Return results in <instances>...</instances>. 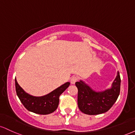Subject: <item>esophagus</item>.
<instances>
[{
    "mask_svg": "<svg viewBox=\"0 0 135 135\" xmlns=\"http://www.w3.org/2000/svg\"><path fill=\"white\" fill-rule=\"evenodd\" d=\"M78 80V77L77 76H73L70 80V83L72 84H74Z\"/></svg>",
    "mask_w": 135,
    "mask_h": 135,
    "instance_id": "34e87169",
    "label": "esophagus"
}]
</instances>
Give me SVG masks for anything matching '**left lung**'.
Segmentation results:
<instances>
[{"label":"left lung","instance_id":"1","mask_svg":"<svg viewBox=\"0 0 135 135\" xmlns=\"http://www.w3.org/2000/svg\"><path fill=\"white\" fill-rule=\"evenodd\" d=\"M78 89L77 103L80 110L88 115H98L107 112L115 103L120 93V77L117 72V76L112 86L104 91L93 89L83 80L75 83Z\"/></svg>","mask_w":135,"mask_h":135}]
</instances>
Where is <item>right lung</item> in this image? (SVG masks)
<instances>
[{"label": "right lung", "instance_id": "right-lung-1", "mask_svg": "<svg viewBox=\"0 0 135 135\" xmlns=\"http://www.w3.org/2000/svg\"><path fill=\"white\" fill-rule=\"evenodd\" d=\"M70 84L69 82L63 84L44 96L34 97L23 90L15 78L16 94L22 104L30 112L41 115H46L55 112L58 107L60 94L66 90Z\"/></svg>", "mask_w": 135, "mask_h": 135}]
</instances>
